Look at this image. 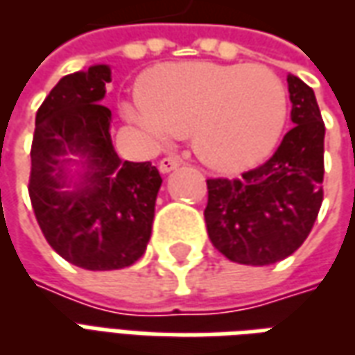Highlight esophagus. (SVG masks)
I'll return each instance as SVG.
<instances>
[{
    "label": "esophagus",
    "instance_id": "obj_1",
    "mask_svg": "<svg viewBox=\"0 0 355 355\" xmlns=\"http://www.w3.org/2000/svg\"><path fill=\"white\" fill-rule=\"evenodd\" d=\"M180 159L178 157H173V155H167V157H163L162 162H159V171L162 173H171V171H175L177 167H180Z\"/></svg>",
    "mask_w": 355,
    "mask_h": 355
}]
</instances>
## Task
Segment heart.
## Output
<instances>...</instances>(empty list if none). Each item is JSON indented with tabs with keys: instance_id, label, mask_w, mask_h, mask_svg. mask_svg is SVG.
Masks as SVG:
<instances>
[{
	"instance_id": "1",
	"label": "heart",
	"mask_w": 355,
	"mask_h": 355,
	"mask_svg": "<svg viewBox=\"0 0 355 355\" xmlns=\"http://www.w3.org/2000/svg\"><path fill=\"white\" fill-rule=\"evenodd\" d=\"M125 114L159 139L193 132L218 171L253 167L272 154L289 117V94L268 66L182 62L155 68Z\"/></svg>"
}]
</instances>
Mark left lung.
I'll list each match as a JSON object with an SVG mask.
<instances>
[{"label": "left lung", "mask_w": 355, "mask_h": 355, "mask_svg": "<svg viewBox=\"0 0 355 355\" xmlns=\"http://www.w3.org/2000/svg\"><path fill=\"white\" fill-rule=\"evenodd\" d=\"M295 127L274 155L238 178H207L211 243L232 262L266 266L297 251L323 201L325 123L312 87L287 76Z\"/></svg>", "instance_id": "obj_1"}]
</instances>
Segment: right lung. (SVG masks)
Listing matches in <instances>:
<instances>
[{
	"label": "right lung",
	"mask_w": 355,
	"mask_h": 355,
	"mask_svg": "<svg viewBox=\"0 0 355 355\" xmlns=\"http://www.w3.org/2000/svg\"><path fill=\"white\" fill-rule=\"evenodd\" d=\"M110 68L91 66L58 81L35 114L28 193L43 236L64 261L85 270H119L139 261L152 234L162 175L150 162H121L112 112L102 106ZM80 153L88 173L62 193L60 155Z\"/></svg>",
	"instance_id": "add662e5"
}]
</instances>
